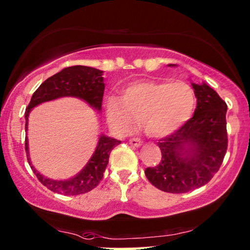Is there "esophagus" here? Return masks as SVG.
Masks as SVG:
<instances>
[{"instance_id":"1","label":"esophagus","mask_w":250,"mask_h":250,"mask_svg":"<svg viewBox=\"0 0 250 250\" xmlns=\"http://www.w3.org/2000/svg\"><path fill=\"white\" fill-rule=\"evenodd\" d=\"M130 143L131 146H134V147H139L141 146V144H143V141H141L139 138H132V139H130Z\"/></svg>"}]
</instances>
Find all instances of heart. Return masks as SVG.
Here are the masks:
<instances>
[{
	"label": "heart",
	"instance_id": "obj_1",
	"mask_svg": "<svg viewBox=\"0 0 250 250\" xmlns=\"http://www.w3.org/2000/svg\"><path fill=\"white\" fill-rule=\"evenodd\" d=\"M196 106L193 89L186 82L141 80L123 88L122 96L106 98L107 122L128 132L141 119L147 134L155 138L174 133L191 118Z\"/></svg>",
	"mask_w": 250,
	"mask_h": 250
}]
</instances>
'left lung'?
Returning a JSON list of instances; mask_svg holds the SVG:
<instances>
[{"label":"left lung","instance_id":"obj_1","mask_svg":"<svg viewBox=\"0 0 250 250\" xmlns=\"http://www.w3.org/2000/svg\"><path fill=\"white\" fill-rule=\"evenodd\" d=\"M192 88L197 98L192 118L159 141L161 161L145 170L150 183L165 192L184 193L205 186L227 150L226 103L206 83H192Z\"/></svg>","mask_w":250,"mask_h":250}]
</instances>
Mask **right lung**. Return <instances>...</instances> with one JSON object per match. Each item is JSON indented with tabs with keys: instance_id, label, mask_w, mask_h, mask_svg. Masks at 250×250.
<instances>
[{
	"instance_id": "1",
	"label": "right lung",
	"mask_w": 250,
	"mask_h": 250,
	"mask_svg": "<svg viewBox=\"0 0 250 250\" xmlns=\"http://www.w3.org/2000/svg\"><path fill=\"white\" fill-rule=\"evenodd\" d=\"M102 75H103L102 70L92 67L72 66L63 68L61 72L48 78L33 92L29 105L26 107L25 132H27V122H29L31 110L44 102L53 101L60 97H78L87 102L94 109L101 111L104 88H105ZM119 144V140L101 134L96 149L87 165L78 175L64 181L47 178L36 170L29 158L27 137H25V152L31 169L36 174L37 178L42 182V186L61 195L76 196L89 192L98 186L109 162L111 150Z\"/></svg>"
}]
</instances>
